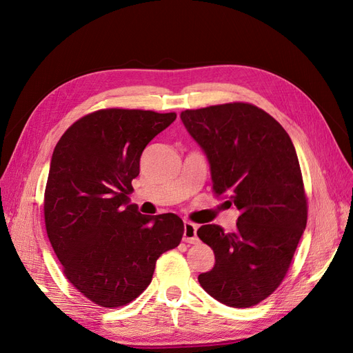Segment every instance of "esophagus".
Segmentation results:
<instances>
[{"label":"esophagus","instance_id":"1","mask_svg":"<svg viewBox=\"0 0 353 353\" xmlns=\"http://www.w3.org/2000/svg\"><path fill=\"white\" fill-rule=\"evenodd\" d=\"M183 240L185 243H197L199 237H197V225L193 222H184V237Z\"/></svg>","mask_w":353,"mask_h":353}]
</instances>
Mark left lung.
<instances>
[{
  "label": "left lung",
  "mask_w": 353,
  "mask_h": 353,
  "mask_svg": "<svg viewBox=\"0 0 353 353\" xmlns=\"http://www.w3.org/2000/svg\"><path fill=\"white\" fill-rule=\"evenodd\" d=\"M181 121L205 152L216 196L240 210L237 230L201 225L215 266L199 283L218 302L250 307L285 276L307 219L301 165L284 128L249 103L184 110Z\"/></svg>",
  "instance_id": "8db88e82"
}]
</instances>
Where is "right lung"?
Returning <instances> with one entry per match:
<instances>
[{
  "instance_id": "add662e5",
  "label": "right lung",
  "mask_w": 353,
  "mask_h": 353,
  "mask_svg": "<svg viewBox=\"0 0 353 353\" xmlns=\"http://www.w3.org/2000/svg\"><path fill=\"white\" fill-rule=\"evenodd\" d=\"M175 119L176 113L97 110L74 122L52 152L48 239L70 284L100 306L132 302L152 283L159 256L183 239L175 213L143 215L128 197L145 145Z\"/></svg>"
}]
</instances>
